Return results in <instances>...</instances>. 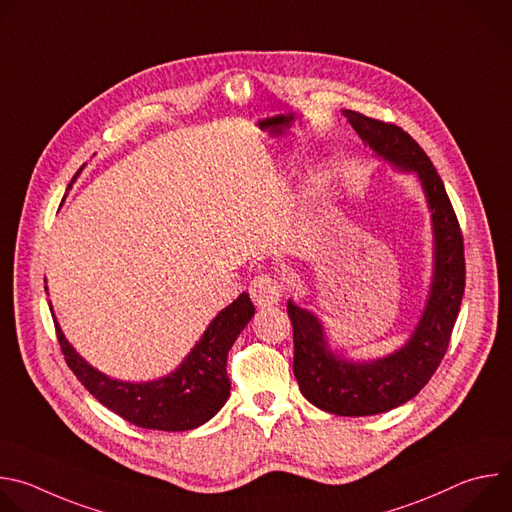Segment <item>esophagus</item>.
<instances>
[{
    "mask_svg": "<svg viewBox=\"0 0 512 512\" xmlns=\"http://www.w3.org/2000/svg\"><path fill=\"white\" fill-rule=\"evenodd\" d=\"M249 291H251V300L255 302L257 308H267V306H275L281 300L285 285L279 277L261 273L251 281Z\"/></svg>",
    "mask_w": 512,
    "mask_h": 512,
    "instance_id": "1",
    "label": "esophagus"
}]
</instances>
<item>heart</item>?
I'll return each mask as SVG.
<instances>
[{"mask_svg": "<svg viewBox=\"0 0 512 512\" xmlns=\"http://www.w3.org/2000/svg\"><path fill=\"white\" fill-rule=\"evenodd\" d=\"M326 186H328L326 172L322 168L310 170L308 176L304 178V184H302V198H304V202L318 200L326 192Z\"/></svg>", "mask_w": 512, "mask_h": 512, "instance_id": "heart-1", "label": "heart"}]
</instances>
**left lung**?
I'll use <instances>...</instances> for the list:
<instances>
[{
	"label": "left lung",
	"instance_id": "obj_1",
	"mask_svg": "<svg viewBox=\"0 0 512 512\" xmlns=\"http://www.w3.org/2000/svg\"><path fill=\"white\" fill-rule=\"evenodd\" d=\"M352 129L377 158L399 172L415 174L423 190L431 235L433 269L421 316L403 346L373 360H352L334 350L322 320L308 308L287 302L294 326V375L302 395L322 411L367 417L413 399L431 379L448 350L460 312L466 263L464 241L440 174L419 143L401 127L344 109Z\"/></svg>",
	"mask_w": 512,
	"mask_h": 512
}]
</instances>
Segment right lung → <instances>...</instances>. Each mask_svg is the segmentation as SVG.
<instances>
[{
	"label": "right lung",
	"mask_w": 512,
	"mask_h": 512,
	"mask_svg": "<svg viewBox=\"0 0 512 512\" xmlns=\"http://www.w3.org/2000/svg\"><path fill=\"white\" fill-rule=\"evenodd\" d=\"M50 312L66 364L101 405L143 429L188 431L212 419L227 403V354L255 316V306L243 291L212 318L178 367L154 381H119L101 373L66 340L52 308Z\"/></svg>",
	"instance_id": "right-lung-1"
}]
</instances>
